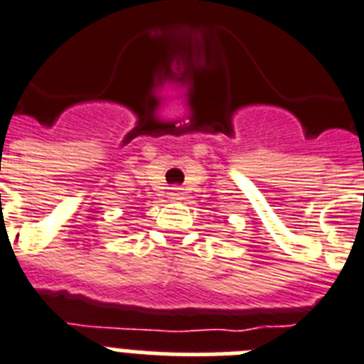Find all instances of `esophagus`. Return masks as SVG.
<instances>
[{"label": "esophagus", "mask_w": 364, "mask_h": 364, "mask_svg": "<svg viewBox=\"0 0 364 364\" xmlns=\"http://www.w3.org/2000/svg\"><path fill=\"white\" fill-rule=\"evenodd\" d=\"M168 194H170V198H172V200H181V196H183V192L179 187H172Z\"/></svg>", "instance_id": "34e87169"}]
</instances>
